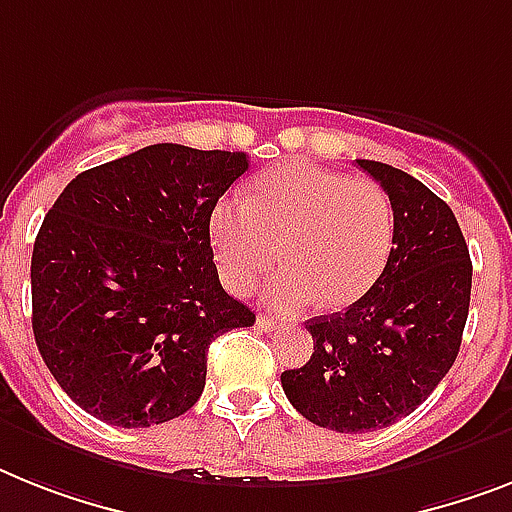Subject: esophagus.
Segmentation results:
<instances>
[{
  "label": "esophagus",
  "instance_id": "obj_1",
  "mask_svg": "<svg viewBox=\"0 0 512 512\" xmlns=\"http://www.w3.org/2000/svg\"><path fill=\"white\" fill-rule=\"evenodd\" d=\"M256 324H259V329H264V332H274V329L282 327V322H277L274 316H259Z\"/></svg>",
  "mask_w": 512,
  "mask_h": 512
}]
</instances>
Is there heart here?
Listing matches in <instances>:
<instances>
[{
    "label": "heart",
    "instance_id": "b5f03b06",
    "mask_svg": "<svg viewBox=\"0 0 512 512\" xmlns=\"http://www.w3.org/2000/svg\"><path fill=\"white\" fill-rule=\"evenodd\" d=\"M395 243V211L374 180L311 162H287L256 183L253 201L222 198L211 211V246L222 280L246 293L282 261L269 301L298 308L314 301L342 308L361 301L382 277Z\"/></svg>",
    "mask_w": 512,
    "mask_h": 512
}]
</instances>
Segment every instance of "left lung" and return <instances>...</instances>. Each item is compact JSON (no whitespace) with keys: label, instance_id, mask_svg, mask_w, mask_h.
I'll return each instance as SVG.
<instances>
[{"label":"left lung","instance_id":"1","mask_svg":"<svg viewBox=\"0 0 512 512\" xmlns=\"http://www.w3.org/2000/svg\"><path fill=\"white\" fill-rule=\"evenodd\" d=\"M356 162L392 201L390 261L361 301L306 322L314 353L282 371L295 411L342 434L384 429L432 395L458 358L474 272L442 198L398 167Z\"/></svg>","mask_w":512,"mask_h":512}]
</instances>
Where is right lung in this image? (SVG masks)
Wrapping results in <instances>:
<instances>
[{"instance_id": "obj_1", "label": "right lung", "mask_w": 512, "mask_h": 512, "mask_svg": "<svg viewBox=\"0 0 512 512\" xmlns=\"http://www.w3.org/2000/svg\"><path fill=\"white\" fill-rule=\"evenodd\" d=\"M243 151L156 143L80 172L33 243L38 353L75 405L122 429L193 408L214 337L256 314L219 282L211 211Z\"/></svg>"}]
</instances>
